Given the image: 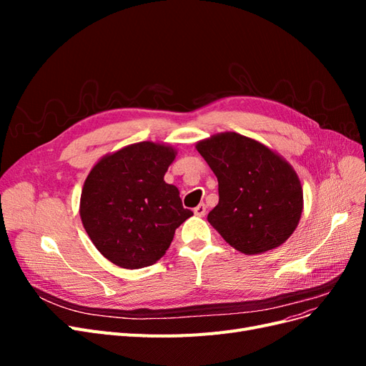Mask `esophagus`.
Wrapping results in <instances>:
<instances>
[{
    "label": "esophagus",
    "instance_id": "1",
    "mask_svg": "<svg viewBox=\"0 0 366 366\" xmlns=\"http://www.w3.org/2000/svg\"><path fill=\"white\" fill-rule=\"evenodd\" d=\"M194 214L197 217H204L206 215V206L204 204H198L195 209H194Z\"/></svg>",
    "mask_w": 366,
    "mask_h": 366
}]
</instances>
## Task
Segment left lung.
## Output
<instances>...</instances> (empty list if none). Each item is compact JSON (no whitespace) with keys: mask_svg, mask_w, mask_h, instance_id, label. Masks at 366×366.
<instances>
[{"mask_svg":"<svg viewBox=\"0 0 366 366\" xmlns=\"http://www.w3.org/2000/svg\"><path fill=\"white\" fill-rule=\"evenodd\" d=\"M218 180V204L207 221L246 254L280 247L292 237L304 209L293 166L264 143L238 132H218L195 143Z\"/></svg>","mask_w":366,"mask_h":366,"instance_id":"obj_1","label":"left lung"}]
</instances>
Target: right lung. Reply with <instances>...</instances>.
Here are the masks:
<instances>
[{
    "instance_id": "right-lung-1",
    "label": "right lung",
    "mask_w": 366,
    "mask_h": 366,
    "mask_svg": "<svg viewBox=\"0 0 366 366\" xmlns=\"http://www.w3.org/2000/svg\"><path fill=\"white\" fill-rule=\"evenodd\" d=\"M177 149L139 142L109 152L86 175L79 204L84 229L96 249L124 269L156 264L175 229L192 217L180 192L164 182Z\"/></svg>"
}]
</instances>
